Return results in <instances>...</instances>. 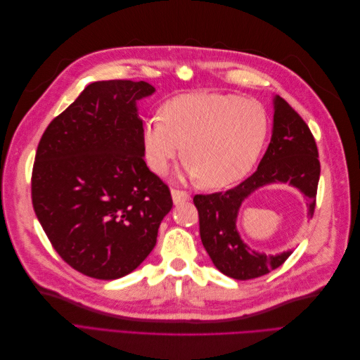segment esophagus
Instances as JSON below:
<instances>
[{"label": "esophagus", "mask_w": 360, "mask_h": 360, "mask_svg": "<svg viewBox=\"0 0 360 360\" xmlns=\"http://www.w3.org/2000/svg\"><path fill=\"white\" fill-rule=\"evenodd\" d=\"M171 197H172V201L174 204H181V202H186L191 200L189 193L188 192H183V191H177V189H172L171 191Z\"/></svg>", "instance_id": "obj_1"}]
</instances>
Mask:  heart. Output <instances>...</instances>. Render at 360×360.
<instances>
[{"mask_svg": "<svg viewBox=\"0 0 360 360\" xmlns=\"http://www.w3.org/2000/svg\"><path fill=\"white\" fill-rule=\"evenodd\" d=\"M267 135V115L257 101L233 94L179 96L146 122L143 150L150 169L165 176L186 159L184 172L207 188H224L254 167Z\"/></svg>", "mask_w": 360, "mask_h": 360, "instance_id": "heart-1", "label": "heart"}]
</instances>
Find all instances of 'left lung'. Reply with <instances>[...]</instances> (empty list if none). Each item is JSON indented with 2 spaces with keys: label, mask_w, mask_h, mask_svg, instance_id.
<instances>
[{
  "label": "left lung",
  "mask_w": 360,
  "mask_h": 360,
  "mask_svg": "<svg viewBox=\"0 0 360 360\" xmlns=\"http://www.w3.org/2000/svg\"><path fill=\"white\" fill-rule=\"evenodd\" d=\"M274 130L257 171L238 186L210 195H195L200 216L201 242L216 269L233 279L259 278L278 269L291 255L285 250L266 255L250 249L237 231V216L243 201L271 183H288L308 200L312 217L320 180V160L315 139L302 117L279 96L274 97Z\"/></svg>",
  "instance_id": "obj_1"
}]
</instances>
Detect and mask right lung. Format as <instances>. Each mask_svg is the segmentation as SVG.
I'll list each match as a JSON object with an SVG mask.
<instances>
[{
	"label": "right lung",
	"instance_id": "1",
	"mask_svg": "<svg viewBox=\"0 0 360 360\" xmlns=\"http://www.w3.org/2000/svg\"><path fill=\"white\" fill-rule=\"evenodd\" d=\"M153 93L144 81L93 82L39 143L32 207L58 255L90 278L134 271L172 207L168 186L144 160L136 102Z\"/></svg>",
	"mask_w": 360,
	"mask_h": 360
}]
</instances>
